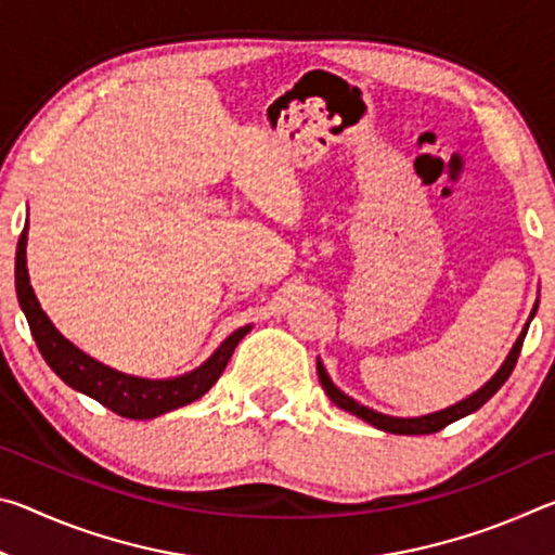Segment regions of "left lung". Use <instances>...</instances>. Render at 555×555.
Instances as JSON below:
<instances>
[{"label": "left lung", "mask_w": 555, "mask_h": 555, "mask_svg": "<svg viewBox=\"0 0 555 555\" xmlns=\"http://www.w3.org/2000/svg\"><path fill=\"white\" fill-rule=\"evenodd\" d=\"M537 311H539V300H537V304H533L529 321H526V325L521 327V333H519V337H516V343L512 345L509 354H506V360L502 362V367L492 374L490 382H485L482 387L469 393V397L455 401L453 406H446V409H440V411L426 413V416H389V413L374 411V409H370V406H364V403L354 401L352 397H347L345 391H340V389L335 387L333 379H331V374H327L325 367H323L321 357H318V367H315V370H318V379H321L325 393H327V397H331V401L335 403L337 409L350 411L352 416L367 421V424L374 426V428L387 430V434H397V436H426V434H436V430L450 426V424H453V421H460V418L469 416V413H475L477 409L482 406V403L490 401V399L494 397V393L500 391L502 384H504L506 379H509V374H512V370H514L516 360H519V352H521L526 331H529V323L533 321V315H537Z\"/></svg>", "instance_id": "1"}]
</instances>
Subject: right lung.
Returning <instances> with one entry per match:
<instances>
[{
	"mask_svg": "<svg viewBox=\"0 0 555 555\" xmlns=\"http://www.w3.org/2000/svg\"><path fill=\"white\" fill-rule=\"evenodd\" d=\"M26 232H29V222L24 224V232L22 237H18L16 247V298L26 321H29L31 335L36 345H39L43 360L49 362V367L59 374L70 389L100 401L102 406L119 413V416L146 421L198 401L203 393L210 391L212 384L220 379L222 370L228 367L234 347H237L242 337L251 331V325L237 327L230 337H224L222 345L201 364V367L185 372L181 377L149 379L119 372L115 367H109V364H102L88 352H82L80 347L73 345L68 337L51 323V318L46 315L39 298H36L31 288L29 269H26V240H29Z\"/></svg>",
	"mask_w": 555,
	"mask_h": 555,
	"instance_id": "right-lung-1",
	"label": "right lung"
}]
</instances>
